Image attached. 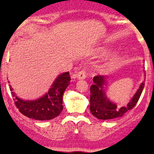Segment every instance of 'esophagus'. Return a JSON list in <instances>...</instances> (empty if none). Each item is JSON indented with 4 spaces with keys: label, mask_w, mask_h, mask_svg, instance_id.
<instances>
[{
    "label": "esophagus",
    "mask_w": 154,
    "mask_h": 154,
    "mask_svg": "<svg viewBox=\"0 0 154 154\" xmlns=\"http://www.w3.org/2000/svg\"><path fill=\"white\" fill-rule=\"evenodd\" d=\"M75 77H76L79 79H84L86 77V72H85V69H82L78 73L75 75Z\"/></svg>",
    "instance_id": "34e87169"
}]
</instances>
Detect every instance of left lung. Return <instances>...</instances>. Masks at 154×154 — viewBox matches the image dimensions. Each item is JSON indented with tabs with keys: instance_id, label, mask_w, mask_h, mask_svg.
<instances>
[{
	"instance_id": "left-lung-1",
	"label": "left lung",
	"mask_w": 154,
	"mask_h": 154,
	"mask_svg": "<svg viewBox=\"0 0 154 154\" xmlns=\"http://www.w3.org/2000/svg\"><path fill=\"white\" fill-rule=\"evenodd\" d=\"M105 79L106 77L104 75H96L93 78L94 84L90 87V111L94 116L99 119L119 118L137 105L143 89L144 83H141L139 89L127 106L119 109L115 103L109 101L105 96L103 92V85L106 81Z\"/></svg>"
}]
</instances>
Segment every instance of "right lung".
Returning <instances> with one entry per match:
<instances>
[{
  "label": "right lung",
  "instance_id": "1",
  "mask_svg": "<svg viewBox=\"0 0 154 154\" xmlns=\"http://www.w3.org/2000/svg\"><path fill=\"white\" fill-rule=\"evenodd\" d=\"M70 81L69 72L60 75L54 82L48 93L34 101H24L17 98L11 92L12 96L15 97L14 104L23 115L31 119L37 120L54 119L61 113L63 109L62 96ZM10 90L12 91L11 88Z\"/></svg>",
  "mask_w": 154,
  "mask_h": 154
}]
</instances>
